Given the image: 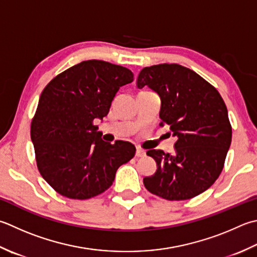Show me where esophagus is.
Masks as SVG:
<instances>
[{"label": "esophagus", "mask_w": 257, "mask_h": 257, "mask_svg": "<svg viewBox=\"0 0 257 257\" xmlns=\"http://www.w3.org/2000/svg\"><path fill=\"white\" fill-rule=\"evenodd\" d=\"M145 156H146L145 150L140 149V148H137V150H136V157L139 158V157H145Z\"/></svg>", "instance_id": "esophagus-1"}]
</instances>
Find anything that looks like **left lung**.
Here are the masks:
<instances>
[{"mask_svg": "<svg viewBox=\"0 0 257 257\" xmlns=\"http://www.w3.org/2000/svg\"><path fill=\"white\" fill-rule=\"evenodd\" d=\"M162 100L160 125L176 137L175 153L148 150L157 172L144 178L145 187L168 200L202 194L218 178L232 143L227 108L219 92L193 70L176 63L146 67L137 79Z\"/></svg>", "mask_w": 257, "mask_h": 257, "instance_id": "left-lung-1", "label": "left lung"}]
</instances>
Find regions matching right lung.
I'll list each match as a JSON object with an SVG mask.
<instances>
[{"label":"right lung","instance_id":"obj_1","mask_svg":"<svg viewBox=\"0 0 257 257\" xmlns=\"http://www.w3.org/2000/svg\"><path fill=\"white\" fill-rule=\"evenodd\" d=\"M133 81L127 68L88 60L58 74L43 89L31 140L39 172L55 192L71 199L94 197L134 157L133 144L103 142L93 123L108 114L119 88Z\"/></svg>","mask_w":257,"mask_h":257}]
</instances>
